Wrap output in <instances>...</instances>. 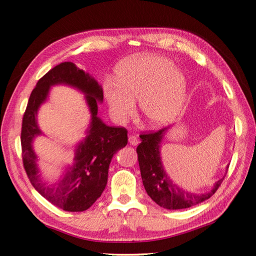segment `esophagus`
<instances>
[{"label": "esophagus", "mask_w": 256, "mask_h": 256, "mask_svg": "<svg viewBox=\"0 0 256 256\" xmlns=\"http://www.w3.org/2000/svg\"><path fill=\"white\" fill-rule=\"evenodd\" d=\"M128 142H129V144L132 145V146H136V145L140 144V140H138V138L135 137V136H129Z\"/></svg>", "instance_id": "esophagus-1"}]
</instances>
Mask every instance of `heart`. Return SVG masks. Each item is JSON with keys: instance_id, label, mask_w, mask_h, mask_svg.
Instances as JSON below:
<instances>
[{"instance_id": "1", "label": "heart", "mask_w": 256, "mask_h": 256, "mask_svg": "<svg viewBox=\"0 0 256 256\" xmlns=\"http://www.w3.org/2000/svg\"><path fill=\"white\" fill-rule=\"evenodd\" d=\"M116 84L106 83L104 96L114 118L126 122L140 101L142 116L152 126H164L176 118L184 106L186 78L168 58L142 54L119 66Z\"/></svg>"}]
</instances>
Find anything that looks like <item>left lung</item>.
<instances>
[{
  "label": "left lung",
  "mask_w": 256,
  "mask_h": 256,
  "mask_svg": "<svg viewBox=\"0 0 256 256\" xmlns=\"http://www.w3.org/2000/svg\"><path fill=\"white\" fill-rule=\"evenodd\" d=\"M168 129L170 127L140 135L142 142L137 147V154L142 184L147 194L160 207L170 210L190 208L209 199L222 184L224 178L214 183L212 190L202 194H194L178 186L165 171L160 156V144Z\"/></svg>",
  "instance_id": "obj_1"
}]
</instances>
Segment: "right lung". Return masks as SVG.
<instances>
[{
	"label": "right lung",
	"instance_id": "1",
	"mask_svg": "<svg viewBox=\"0 0 256 256\" xmlns=\"http://www.w3.org/2000/svg\"><path fill=\"white\" fill-rule=\"evenodd\" d=\"M62 84L84 94L92 121L87 136L76 146L74 163L68 166L57 180L49 182L38 168L33 140L43 134L36 121L38 108L46 102L50 88ZM102 102L101 85L72 62H62L52 68L38 80L30 94L21 130L24 166L34 189L49 202L65 212H84L100 198L106 189L112 158L128 142L127 130L124 127H110L98 116V104Z\"/></svg>",
	"mask_w": 256,
	"mask_h": 256
}]
</instances>
